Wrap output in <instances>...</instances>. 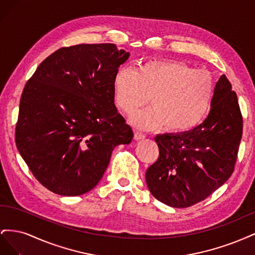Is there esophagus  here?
<instances>
[{"label":"esophagus","instance_id":"esophagus-1","mask_svg":"<svg viewBox=\"0 0 255 255\" xmlns=\"http://www.w3.org/2000/svg\"><path fill=\"white\" fill-rule=\"evenodd\" d=\"M134 138L136 140H142L145 138V135L142 134V133H139V132H135L134 134Z\"/></svg>","mask_w":255,"mask_h":255}]
</instances>
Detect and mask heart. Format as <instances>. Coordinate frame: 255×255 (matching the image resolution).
<instances>
[{
    "mask_svg": "<svg viewBox=\"0 0 255 255\" xmlns=\"http://www.w3.org/2000/svg\"><path fill=\"white\" fill-rule=\"evenodd\" d=\"M114 100L118 109L133 114L148 102L153 107L138 112L130 123L142 130L165 127L171 133H186L201 125L211 110L216 81L211 72L182 61L149 60L137 71L121 67L114 76Z\"/></svg>",
    "mask_w": 255,
    "mask_h": 255,
    "instance_id": "heart-1",
    "label": "heart"
}]
</instances>
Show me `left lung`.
I'll return each instance as SVG.
<instances>
[{"label":"left lung","instance_id":"1","mask_svg":"<svg viewBox=\"0 0 255 255\" xmlns=\"http://www.w3.org/2000/svg\"><path fill=\"white\" fill-rule=\"evenodd\" d=\"M207 118L186 133L157 135L158 159L145 182L158 201L183 208L202 201L233 173L243 118L232 85L221 75Z\"/></svg>","mask_w":255,"mask_h":255}]
</instances>
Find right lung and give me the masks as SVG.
Returning <instances> with one entry per match:
<instances>
[{
	"label": "right lung",
	"instance_id": "add662e5",
	"mask_svg": "<svg viewBox=\"0 0 255 255\" xmlns=\"http://www.w3.org/2000/svg\"><path fill=\"white\" fill-rule=\"evenodd\" d=\"M129 57L113 43L61 48L23 89L16 143L45 188L66 197L97 186L112 152L133 139L115 105L113 82Z\"/></svg>",
	"mask_w": 255,
	"mask_h": 255
}]
</instances>
